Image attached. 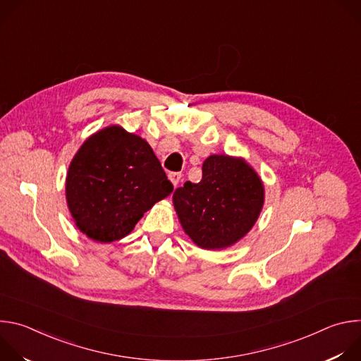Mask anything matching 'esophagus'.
I'll return each instance as SVG.
<instances>
[{"mask_svg":"<svg viewBox=\"0 0 361 361\" xmlns=\"http://www.w3.org/2000/svg\"><path fill=\"white\" fill-rule=\"evenodd\" d=\"M169 180L171 181V184H173L174 187H177V184H178L180 180H181V174H180V173H170V174H169Z\"/></svg>","mask_w":361,"mask_h":361,"instance_id":"obj_1","label":"esophagus"}]
</instances>
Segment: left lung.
Wrapping results in <instances>:
<instances>
[{
	"mask_svg": "<svg viewBox=\"0 0 361 361\" xmlns=\"http://www.w3.org/2000/svg\"><path fill=\"white\" fill-rule=\"evenodd\" d=\"M184 233L204 250H223L252 228L264 205V184L241 157L213 154L202 163L200 183L173 194Z\"/></svg>",
	"mask_w": 361,
	"mask_h": 361,
	"instance_id": "obj_1",
	"label": "left lung"
}]
</instances>
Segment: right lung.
<instances>
[{"instance_id": "right-lung-1", "label": "right lung", "mask_w": 361, "mask_h": 361, "mask_svg": "<svg viewBox=\"0 0 361 361\" xmlns=\"http://www.w3.org/2000/svg\"><path fill=\"white\" fill-rule=\"evenodd\" d=\"M171 191L149 144L120 126L90 135L66 178L67 205L77 228L98 243L124 238Z\"/></svg>"}]
</instances>
